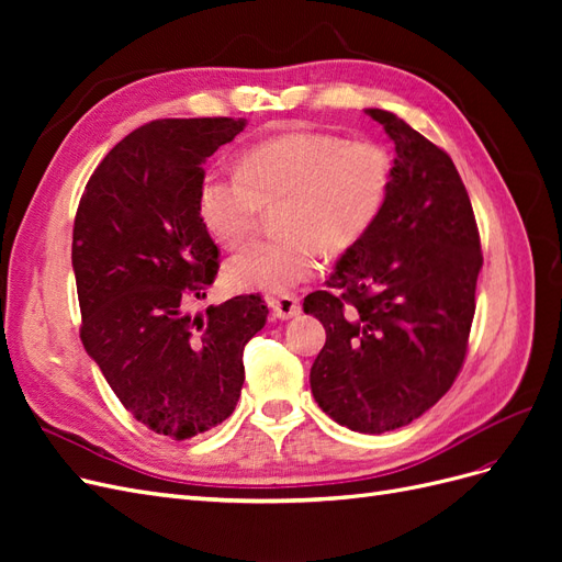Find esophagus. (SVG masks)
Masks as SVG:
<instances>
[{"label": "esophagus", "instance_id": "1", "mask_svg": "<svg viewBox=\"0 0 562 562\" xmlns=\"http://www.w3.org/2000/svg\"><path fill=\"white\" fill-rule=\"evenodd\" d=\"M269 307H271V314H274V316H277V318H281V321L295 318V316H300V312H302V307H300V297H295V295L271 297V300H269Z\"/></svg>", "mask_w": 562, "mask_h": 562}]
</instances>
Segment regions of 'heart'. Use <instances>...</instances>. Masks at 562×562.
Returning <instances> with one entry per match:
<instances>
[{"mask_svg": "<svg viewBox=\"0 0 562 562\" xmlns=\"http://www.w3.org/2000/svg\"><path fill=\"white\" fill-rule=\"evenodd\" d=\"M394 184V159L372 140L293 131L248 147L236 173L211 171L196 192L201 223L227 248L241 246L277 209L281 239L227 260L229 291L279 295L310 281L321 250L342 255L375 227Z\"/></svg>", "mask_w": 562, "mask_h": 562, "instance_id": "b5f03b06", "label": "heart"}]
</instances>
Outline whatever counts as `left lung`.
Listing matches in <instances>:
<instances>
[{
    "label": "left lung",
    "instance_id": "left-lung-1",
    "mask_svg": "<svg viewBox=\"0 0 562 562\" xmlns=\"http://www.w3.org/2000/svg\"><path fill=\"white\" fill-rule=\"evenodd\" d=\"M396 145L386 206L328 279L304 297L326 328L310 372L318 407L361 434L405 427L464 363L483 267L479 227L452 159L403 119L366 110Z\"/></svg>",
    "mask_w": 562,
    "mask_h": 562
}]
</instances>
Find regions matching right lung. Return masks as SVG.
I'll return each instance as SVG.
<instances>
[{"instance_id": "obj_1", "label": "right lung", "mask_w": 562, "mask_h": 562, "mask_svg": "<svg viewBox=\"0 0 562 562\" xmlns=\"http://www.w3.org/2000/svg\"><path fill=\"white\" fill-rule=\"evenodd\" d=\"M244 126L206 116L135 128L100 161L75 217L83 349L135 419L176 440L234 413L244 347L269 314L258 295L187 314L220 255L196 211L201 164Z\"/></svg>"}]
</instances>
